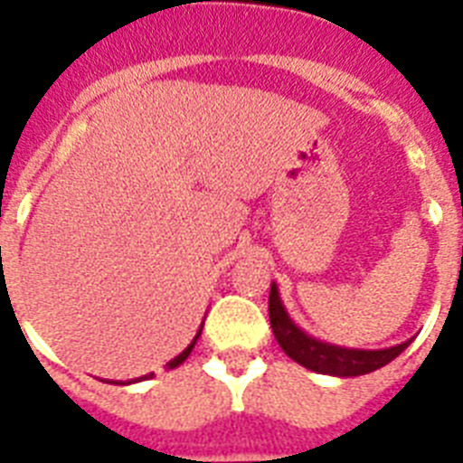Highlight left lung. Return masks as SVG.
Here are the masks:
<instances>
[{
  "label": "left lung",
  "instance_id": "8db88e82",
  "mask_svg": "<svg viewBox=\"0 0 463 463\" xmlns=\"http://www.w3.org/2000/svg\"><path fill=\"white\" fill-rule=\"evenodd\" d=\"M269 317H271L273 336L289 359L315 373L336 375V378H354V375L383 369L384 364L399 357L412 341L411 338L401 345L384 347V350H354V347L334 345V343L308 336L301 326L294 325L285 310L276 282H271V294H269Z\"/></svg>",
  "mask_w": 463,
  "mask_h": 463
}]
</instances>
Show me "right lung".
<instances>
[{"instance_id": "1", "label": "right lung", "mask_w": 463, "mask_h": 463, "mask_svg": "<svg viewBox=\"0 0 463 463\" xmlns=\"http://www.w3.org/2000/svg\"><path fill=\"white\" fill-rule=\"evenodd\" d=\"M202 326H203V325H202ZM202 326H199V331H196V336L192 338V343H190V345H187L185 350H183V353L178 354V357H174V359H171L169 364H166V366H169V369H175V366H181V364L185 362L187 357H190L192 347L196 345V341H199V336H202ZM148 378H153V373H150V375H143V378H137V380H127V383H118V384H132V383H141V380H148Z\"/></svg>"}]
</instances>
